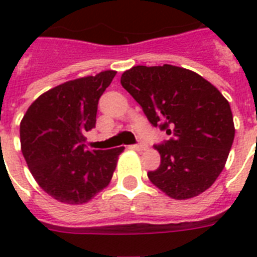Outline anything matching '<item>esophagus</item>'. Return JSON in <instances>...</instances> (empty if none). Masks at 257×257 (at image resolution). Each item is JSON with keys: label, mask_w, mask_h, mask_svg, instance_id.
<instances>
[{"label": "esophagus", "mask_w": 257, "mask_h": 257, "mask_svg": "<svg viewBox=\"0 0 257 257\" xmlns=\"http://www.w3.org/2000/svg\"><path fill=\"white\" fill-rule=\"evenodd\" d=\"M132 148L136 149V151H144V149L147 148V145H145L144 143H139V144L132 145Z\"/></svg>", "instance_id": "34e87169"}]
</instances>
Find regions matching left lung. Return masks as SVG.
Here are the masks:
<instances>
[{
	"mask_svg": "<svg viewBox=\"0 0 257 257\" xmlns=\"http://www.w3.org/2000/svg\"><path fill=\"white\" fill-rule=\"evenodd\" d=\"M121 85L141 105L153 126L171 139L155 148L161 156L149 180L172 199L199 196L215 183L231 151L235 125L219 89L192 70L165 64L133 66Z\"/></svg>",
	"mask_w": 257,
	"mask_h": 257,
	"instance_id": "obj_1",
	"label": "left lung"
}]
</instances>
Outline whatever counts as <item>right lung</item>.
Masks as SVG:
<instances>
[{
  "mask_svg": "<svg viewBox=\"0 0 257 257\" xmlns=\"http://www.w3.org/2000/svg\"><path fill=\"white\" fill-rule=\"evenodd\" d=\"M116 76L105 70L64 82L38 97L20 124L21 151L38 185L65 204H84L112 179L124 147L85 148L98 100Z\"/></svg>",
  "mask_w": 257,
  "mask_h": 257,
  "instance_id": "1",
  "label": "right lung"
}]
</instances>
